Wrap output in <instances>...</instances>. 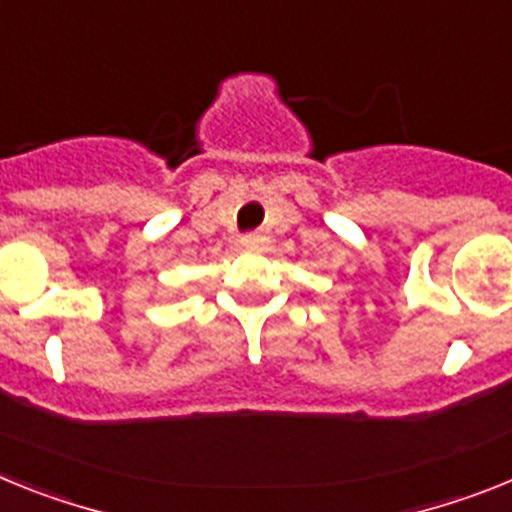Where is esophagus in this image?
Masks as SVG:
<instances>
[{"mask_svg": "<svg viewBox=\"0 0 512 512\" xmlns=\"http://www.w3.org/2000/svg\"><path fill=\"white\" fill-rule=\"evenodd\" d=\"M260 244H265V234H260V231H250V234H244L242 237V247L255 250V247H260Z\"/></svg>", "mask_w": 512, "mask_h": 512, "instance_id": "esophagus-1", "label": "esophagus"}]
</instances>
